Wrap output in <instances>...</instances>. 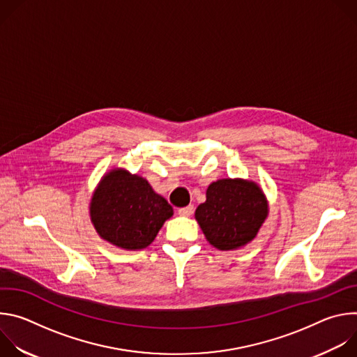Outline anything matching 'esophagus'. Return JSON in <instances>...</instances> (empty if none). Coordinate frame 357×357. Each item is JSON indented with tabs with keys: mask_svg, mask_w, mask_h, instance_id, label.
Instances as JSON below:
<instances>
[{
	"mask_svg": "<svg viewBox=\"0 0 357 357\" xmlns=\"http://www.w3.org/2000/svg\"><path fill=\"white\" fill-rule=\"evenodd\" d=\"M193 206L192 205H189V206H186V208H181L179 211H178V213L181 215V216H192V213H193Z\"/></svg>",
	"mask_w": 357,
	"mask_h": 357,
	"instance_id": "esophagus-1",
	"label": "esophagus"
}]
</instances>
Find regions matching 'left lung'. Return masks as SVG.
I'll return each mask as SVG.
<instances>
[{
	"label": "left lung",
	"instance_id": "8db88e82",
	"mask_svg": "<svg viewBox=\"0 0 357 357\" xmlns=\"http://www.w3.org/2000/svg\"><path fill=\"white\" fill-rule=\"evenodd\" d=\"M268 200L259 183L241 178L212 182L195 212L206 240L222 251L237 250L257 237L268 216Z\"/></svg>",
	"mask_w": 357,
	"mask_h": 357
}]
</instances>
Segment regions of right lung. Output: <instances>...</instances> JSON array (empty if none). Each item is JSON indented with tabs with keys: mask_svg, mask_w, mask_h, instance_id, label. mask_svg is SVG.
Masks as SVG:
<instances>
[{
	"mask_svg": "<svg viewBox=\"0 0 357 357\" xmlns=\"http://www.w3.org/2000/svg\"><path fill=\"white\" fill-rule=\"evenodd\" d=\"M97 234L123 250H142L155 240L174 209L148 181L124 168L103 175L90 200Z\"/></svg>",
	"mask_w": 357,
	"mask_h": 357,
	"instance_id": "obj_1",
	"label": "right lung"
}]
</instances>
